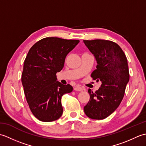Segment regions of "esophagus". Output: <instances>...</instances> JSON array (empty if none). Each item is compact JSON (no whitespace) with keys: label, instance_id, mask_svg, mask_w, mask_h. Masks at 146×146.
I'll use <instances>...</instances> for the list:
<instances>
[{"label":"esophagus","instance_id":"34e87169","mask_svg":"<svg viewBox=\"0 0 146 146\" xmlns=\"http://www.w3.org/2000/svg\"><path fill=\"white\" fill-rule=\"evenodd\" d=\"M83 90H84L83 89V88H82V86H76L75 88H74V90H75V91L81 92V91H83Z\"/></svg>","mask_w":146,"mask_h":146}]
</instances>
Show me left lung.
Here are the masks:
<instances>
[{
	"instance_id": "1",
	"label": "left lung",
	"mask_w": 146,
	"mask_h": 146,
	"mask_svg": "<svg viewBox=\"0 0 146 146\" xmlns=\"http://www.w3.org/2000/svg\"><path fill=\"white\" fill-rule=\"evenodd\" d=\"M97 61V69L91 76L102 85L95 92L88 89L90 100L84 107L86 115L92 119H104L119 106L129 81L127 60L117 43L108 40H83Z\"/></svg>"
}]
</instances>
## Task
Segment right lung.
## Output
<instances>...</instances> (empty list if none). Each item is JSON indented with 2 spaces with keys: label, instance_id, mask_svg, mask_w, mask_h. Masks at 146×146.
<instances>
[{
  "label": "right lung",
  "instance_id": "1",
  "mask_svg": "<svg viewBox=\"0 0 146 146\" xmlns=\"http://www.w3.org/2000/svg\"><path fill=\"white\" fill-rule=\"evenodd\" d=\"M79 40L45 38L36 42L24 62L21 81L31 111L38 120L52 122L63 113L61 97L73 91L72 86L57 81L65 58Z\"/></svg>",
  "mask_w": 146,
  "mask_h": 146
}]
</instances>
